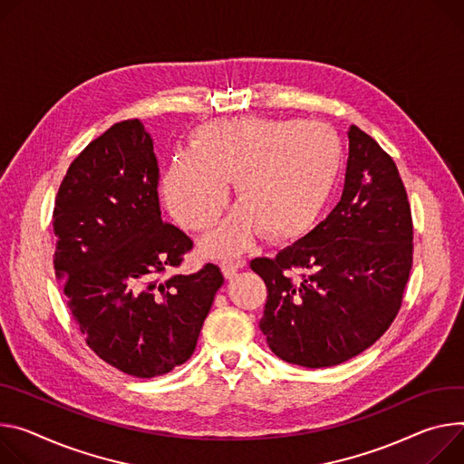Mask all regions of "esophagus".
Returning <instances> with one entry per match:
<instances>
[{
  "label": "esophagus",
  "instance_id": "34e87169",
  "mask_svg": "<svg viewBox=\"0 0 464 464\" xmlns=\"http://www.w3.org/2000/svg\"><path fill=\"white\" fill-rule=\"evenodd\" d=\"M240 266H244V263H233V261H224L220 268H222V274H224V277H226V279H231V277H233V276H235V274L238 272V268H240Z\"/></svg>",
  "mask_w": 464,
  "mask_h": 464
}]
</instances>
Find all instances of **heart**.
Returning a JSON list of instances; mask_svg holds the SVG:
<instances>
[{
    "mask_svg": "<svg viewBox=\"0 0 464 464\" xmlns=\"http://www.w3.org/2000/svg\"><path fill=\"white\" fill-rule=\"evenodd\" d=\"M192 153L174 157L162 198L187 229L213 226L237 183L238 207L199 244L207 257L237 256L251 242L290 240L318 220L343 166V146L324 123L240 118L199 125Z\"/></svg>",
    "mask_w": 464,
    "mask_h": 464,
    "instance_id": "heart-1",
    "label": "heart"
}]
</instances>
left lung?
I'll return each mask as SVG.
<instances>
[{"mask_svg":"<svg viewBox=\"0 0 464 464\" xmlns=\"http://www.w3.org/2000/svg\"><path fill=\"white\" fill-rule=\"evenodd\" d=\"M412 265V222L394 160L352 125L341 201L274 259L251 261L268 286L259 322L270 350L305 368L341 364L396 318ZM310 272L294 284L285 270Z\"/></svg>","mask_w":464,"mask_h":464,"instance_id":"left-lung-1","label":"left lung"}]
</instances>
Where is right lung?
I'll list each match as a JSON object with an SVG mask.
<instances>
[{"instance_id":"right-lung-1","label":"right lung","mask_w":464,"mask_h":464,"mask_svg":"<svg viewBox=\"0 0 464 464\" xmlns=\"http://www.w3.org/2000/svg\"><path fill=\"white\" fill-rule=\"evenodd\" d=\"M157 181L142 121H120L70 164L53 208L55 274L73 320L98 357L142 379L190 359L224 285L215 265L159 281L192 240L160 220Z\"/></svg>"}]
</instances>
